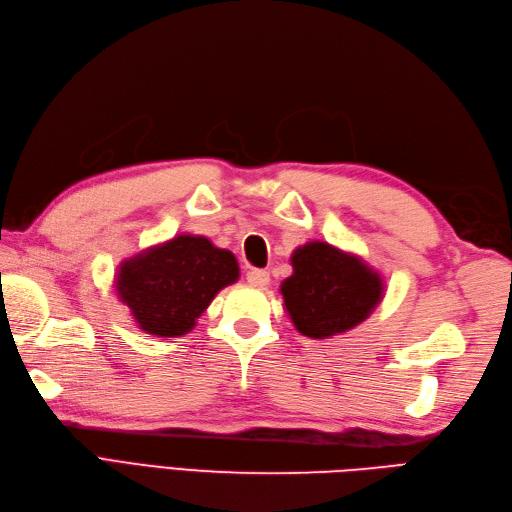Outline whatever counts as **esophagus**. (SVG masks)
<instances>
[{
    "label": "esophagus",
    "instance_id": "obj_1",
    "mask_svg": "<svg viewBox=\"0 0 512 512\" xmlns=\"http://www.w3.org/2000/svg\"><path fill=\"white\" fill-rule=\"evenodd\" d=\"M247 282H250V286L265 288L271 282L269 271H265V269H250V271H247Z\"/></svg>",
    "mask_w": 512,
    "mask_h": 512
}]
</instances>
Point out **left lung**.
Returning a JSON list of instances; mask_svg holds the SVG:
<instances>
[{
  "mask_svg": "<svg viewBox=\"0 0 512 512\" xmlns=\"http://www.w3.org/2000/svg\"><path fill=\"white\" fill-rule=\"evenodd\" d=\"M290 262L292 275L280 290L294 329L305 337L346 333L382 301L380 273L329 243L309 241L292 252Z\"/></svg>",
  "mask_w": 512,
  "mask_h": 512,
  "instance_id": "obj_1",
  "label": "left lung"
}]
</instances>
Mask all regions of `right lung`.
<instances>
[{
	"instance_id": "add662e5",
	"label": "right lung",
	"mask_w": 512,
	"mask_h": 512,
	"mask_svg": "<svg viewBox=\"0 0 512 512\" xmlns=\"http://www.w3.org/2000/svg\"><path fill=\"white\" fill-rule=\"evenodd\" d=\"M239 280L237 258L207 237L179 235L119 265L115 288L149 335L190 333L215 294Z\"/></svg>"
}]
</instances>
